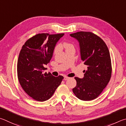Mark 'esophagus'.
<instances>
[{"label": "esophagus", "instance_id": "1", "mask_svg": "<svg viewBox=\"0 0 126 126\" xmlns=\"http://www.w3.org/2000/svg\"><path fill=\"white\" fill-rule=\"evenodd\" d=\"M70 79V78H69V77H67V76H64V80H68V79Z\"/></svg>", "mask_w": 126, "mask_h": 126}]
</instances>
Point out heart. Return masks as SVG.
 Segmentation results:
<instances>
[{"instance_id": "heart-1", "label": "heart", "mask_w": 126, "mask_h": 126, "mask_svg": "<svg viewBox=\"0 0 126 126\" xmlns=\"http://www.w3.org/2000/svg\"><path fill=\"white\" fill-rule=\"evenodd\" d=\"M63 47L65 48L66 50L70 49V48H74V46L73 44H72L70 43H68V42H65V43L63 44ZM60 48H61V47L59 45H57L55 46L54 50V54H57V53L60 50Z\"/></svg>"}]
</instances>
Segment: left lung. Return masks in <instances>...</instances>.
<instances>
[{
  "label": "left lung",
  "instance_id": "obj_1",
  "mask_svg": "<svg viewBox=\"0 0 126 126\" xmlns=\"http://www.w3.org/2000/svg\"><path fill=\"white\" fill-rule=\"evenodd\" d=\"M70 36L78 40L81 60L87 66L82 79L75 78L76 86L72 91L81 100H93L101 94L111 79L112 65L109 48L101 37L91 32H79Z\"/></svg>",
  "mask_w": 126,
  "mask_h": 126
}]
</instances>
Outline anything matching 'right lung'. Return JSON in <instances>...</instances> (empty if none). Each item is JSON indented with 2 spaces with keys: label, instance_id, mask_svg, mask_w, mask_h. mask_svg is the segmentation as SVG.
<instances>
[{
  "label": "right lung",
  "instance_id": "obj_1",
  "mask_svg": "<svg viewBox=\"0 0 126 126\" xmlns=\"http://www.w3.org/2000/svg\"><path fill=\"white\" fill-rule=\"evenodd\" d=\"M64 34H39L31 37L23 46L17 64V78L21 87L37 101L51 98L61 84L63 77H55L44 72L50 63L57 42Z\"/></svg>",
  "mask_w": 126,
  "mask_h": 126
}]
</instances>
